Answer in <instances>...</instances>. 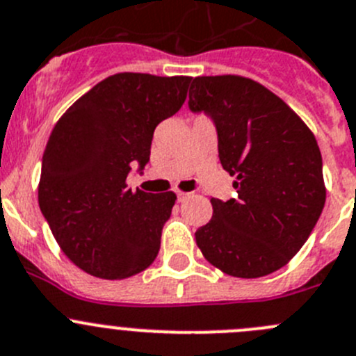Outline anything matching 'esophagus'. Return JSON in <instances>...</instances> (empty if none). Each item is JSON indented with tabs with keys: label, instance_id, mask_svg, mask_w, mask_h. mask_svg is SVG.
<instances>
[{
	"label": "esophagus",
	"instance_id": "obj_1",
	"mask_svg": "<svg viewBox=\"0 0 356 356\" xmlns=\"http://www.w3.org/2000/svg\"><path fill=\"white\" fill-rule=\"evenodd\" d=\"M189 195H191V193H184V191H177V200L182 202V200H184V198H188Z\"/></svg>",
	"mask_w": 356,
	"mask_h": 356
}]
</instances>
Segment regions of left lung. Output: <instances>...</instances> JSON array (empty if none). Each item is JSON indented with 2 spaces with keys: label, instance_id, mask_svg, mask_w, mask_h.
Wrapping results in <instances>:
<instances>
[{
  "label": "left lung",
  "instance_id": "left-lung-1",
  "mask_svg": "<svg viewBox=\"0 0 356 356\" xmlns=\"http://www.w3.org/2000/svg\"><path fill=\"white\" fill-rule=\"evenodd\" d=\"M188 105L214 122L219 161L237 189V198H212L197 245L228 275L272 274L298 253L323 211L316 138L279 96L238 75L193 79Z\"/></svg>",
  "mask_w": 356,
  "mask_h": 356
}]
</instances>
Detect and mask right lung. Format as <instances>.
<instances>
[{
	"instance_id": "obj_1",
	"label": "right lung",
	"mask_w": 356,
	"mask_h": 356,
	"mask_svg": "<svg viewBox=\"0 0 356 356\" xmlns=\"http://www.w3.org/2000/svg\"><path fill=\"white\" fill-rule=\"evenodd\" d=\"M191 77L115 73L63 114L42 158L38 204L63 253L88 274L124 279L154 261L175 193H133L152 133L184 103Z\"/></svg>"
}]
</instances>
